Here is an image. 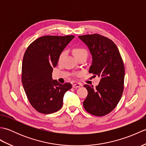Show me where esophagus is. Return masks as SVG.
Here are the masks:
<instances>
[{
  "label": "esophagus",
  "instance_id": "34e87169",
  "mask_svg": "<svg viewBox=\"0 0 146 146\" xmlns=\"http://www.w3.org/2000/svg\"><path fill=\"white\" fill-rule=\"evenodd\" d=\"M82 85V83H75V84H73V87L74 88H78V87H80Z\"/></svg>",
  "mask_w": 146,
  "mask_h": 146
}]
</instances>
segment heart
Masks as SVG:
<instances>
[{
	"label": "heart",
	"mask_w": 146,
	"mask_h": 146,
	"mask_svg": "<svg viewBox=\"0 0 146 146\" xmlns=\"http://www.w3.org/2000/svg\"><path fill=\"white\" fill-rule=\"evenodd\" d=\"M66 54V52L64 51L61 52L60 54V56H59L58 58V61H61L62 60V59L64 58V56ZM73 54L74 55V56L76 58V59L82 56H87V51H86V49H83L82 48H76L73 50Z\"/></svg>",
	"instance_id": "1"
}]
</instances>
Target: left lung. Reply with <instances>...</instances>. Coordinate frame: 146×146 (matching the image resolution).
Segmentation results:
<instances>
[{
    "mask_svg": "<svg viewBox=\"0 0 146 146\" xmlns=\"http://www.w3.org/2000/svg\"><path fill=\"white\" fill-rule=\"evenodd\" d=\"M89 48L92 63L89 73L100 77L98 86L85 85L88 95L83 102L86 111L101 117L119 103L123 91L125 68L119 49L111 39L98 34L78 36Z\"/></svg>",
    "mask_w": 146,
    "mask_h": 146,
    "instance_id": "left-lung-1",
    "label": "left lung"
}]
</instances>
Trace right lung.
I'll return each mask as SVG.
<instances>
[{"instance_id": "right-lung-1", "label": "right lung", "mask_w": 146, "mask_h": 146, "mask_svg": "<svg viewBox=\"0 0 146 146\" xmlns=\"http://www.w3.org/2000/svg\"><path fill=\"white\" fill-rule=\"evenodd\" d=\"M74 36H44L33 41L24 53L22 83L32 107L40 113L49 114L62 107L65 93L72 87L52 80L61 52Z\"/></svg>"}]
</instances>
